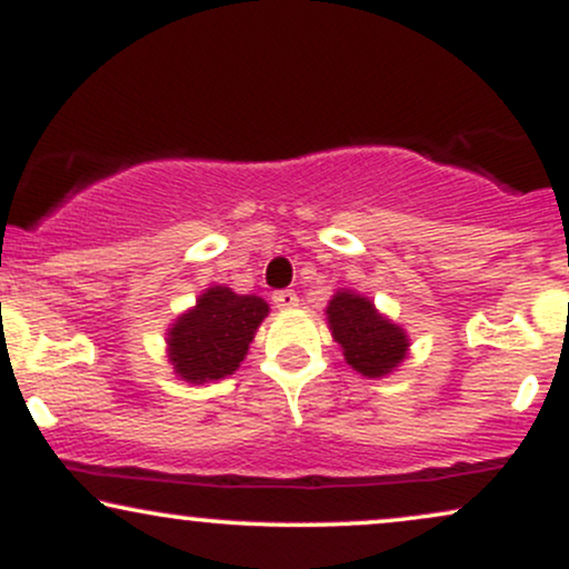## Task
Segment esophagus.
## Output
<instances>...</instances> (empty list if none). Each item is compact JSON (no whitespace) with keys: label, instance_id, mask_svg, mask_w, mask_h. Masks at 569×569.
I'll return each mask as SVG.
<instances>
[{"label":"esophagus","instance_id":"1","mask_svg":"<svg viewBox=\"0 0 569 569\" xmlns=\"http://www.w3.org/2000/svg\"><path fill=\"white\" fill-rule=\"evenodd\" d=\"M272 305H276L278 310H291V307L299 305V297L291 289L276 291V293H272Z\"/></svg>","mask_w":569,"mask_h":569}]
</instances>
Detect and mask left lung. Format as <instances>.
Wrapping results in <instances>:
<instances>
[{
  "label": "left lung",
  "instance_id": "8db88e82",
  "mask_svg": "<svg viewBox=\"0 0 569 569\" xmlns=\"http://www.w3.org/2000/svg\"><path fill=\"white\" fill-rule=\"evenodd\" d=\"M326 318L345 361L358 375L385 377L407 358V331L377 312L375 302L361 293L337 291L326 307Z\"/></svg>",
  "mask_w": 569,
  "mask_h": 569
}]
</instances>
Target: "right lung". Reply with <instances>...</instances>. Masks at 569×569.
<instances>
[{
	"instance_id": "add662e5",
	"label": "right lung",
	"mask_w": 569,
	"mask_h": 569,
	"mask_svg": "<svg viewBox=\"0 0 569 569\" xmlns=\"http://www.w3.org/2000/svg\"><path fill=\"white\" fill-rule=\"evenodd\" d=\"M267 312L270 305L262 297L234 293L227 286L206 289L198 305L168 329V358L173 371L194 385L224 380L246 358Z\"/></svg>"
}]
</instances>
